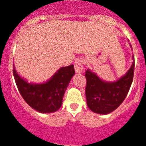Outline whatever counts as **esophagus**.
Wrapping results in <instances>:
<instances>
[{"label": "esophagus", "mask_w": 146, "mask_h": 146, "mask_svg": "<svg viewBox=\"0 0 146 146\" xmlns=\"http://www.w3.org/2000/svg\"><path fill=\"white\" fill-rule=\"evenodd\" d=\"M75 70L77 73H82V61L81 60H78L75 63L74 65Z\"/></svg>", "instance_id": "1"}]
</instances>
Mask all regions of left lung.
Segmentation results:
<instances>
[{
  "label": "left lung",
  "instance_id": "8db88e82",
  "mask_svg": "<svg viewBox=\"0 0 146 146\" xmlns=\"http://www.w3.org/2000/svg\"><path fill=\"white\" fill-rule=\"evenodd\" d=\"M130 46L132 48L131 44ZM132 60L129 70L114 82L102 80L90 69L85 71V95L87 104L91 111L97 114H108L123 102L133 81L135 66L133 56Z\"/></svg>",
  "mask_w": 146,
  "mask_h": 146
}]
</instances>
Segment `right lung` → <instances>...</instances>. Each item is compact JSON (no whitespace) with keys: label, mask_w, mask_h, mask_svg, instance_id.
Returning a JSON list of instances; mask_svg holds the SVG:
<instances>
[{"label":"right lung","mask_w":146,"mask_h":146,"mask_svg":"<svg viewBox=\"0 0 146 146\" xmlns=\"http://www.w3.org/2000/svg\"><path fill=\"white\" fill-rule=\"evenodd\" d=\"M74 75L72 64L60 68L46 81L28 82L17 73L13 64V76L21 96L32 109L43 114L55 112L61 108L66 90Z\"/></svg>","instance_id":"add662e5"}]
</instances>
